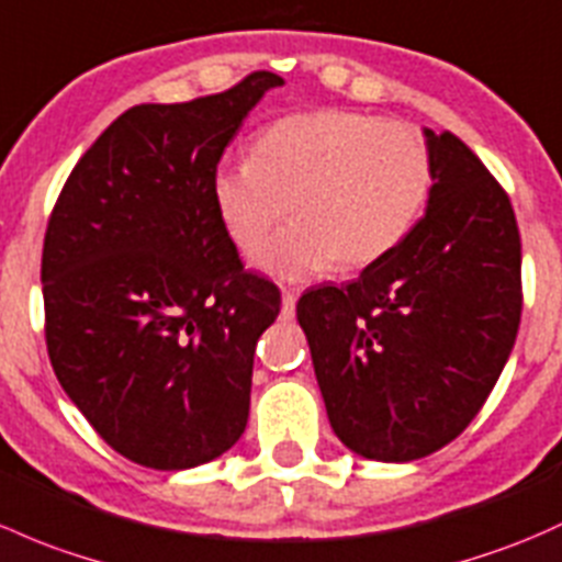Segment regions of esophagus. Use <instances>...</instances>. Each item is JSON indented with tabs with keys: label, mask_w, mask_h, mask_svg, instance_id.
Wrapping results in <instances>:
<instances>
[{
	"label": "esophagus",
	"mask_w": 562,
	"mask_h": 562,
	"mask_svg": "<svg viewBox=\"0 0 562 562\" xmlns=\"http://www.w3.org/2000/svg\"><path fill=\"white\" fill-rule=\"evenodd\" d=\"M296 301H299L296 291H282V312H280L282 321H291L293 312H296Z\"/></svg>",
	"instance_id": "esophagus-1"
}]
</instances>
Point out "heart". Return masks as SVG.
I'll return each mask as SVG.
<instances>
[{
    "label": "heart",
    "instance_id": "1",
    "mask_svg": "<svg viewBox=\"0 0 562 562\" xmlns=\"http://www.w3.org/2000/svg\"><path fill=\"white\" fill-rule=\"evenodd\" d=\"M428 145L406 123L345 110L288 115L266 126L252 158L223 161L210 196L223 228L250 250L285 215L296 221L263 241L250 263L299 282L334 263L363 269L404 241L428 202Z\"/></svg>",
    "mask_w": 562,
    "mask_h": 562
}]
</instances>
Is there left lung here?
<instances>
[{
	"mask_svg": "<svg viewBox=\"0 0 562 562\" xmlns=\"http://www.w3.org/2000/svg\"><path fill=\"white\" fill-rule=\"evenodd\" d=\"M434 167L423 221L347 285L299 299L341 445L409 463L458 439L515 347L519 232L509 196L454 134L423 128Z\"/></svg>",
	"mask_w": 562,
	"mask_h": 562,
	"instance_id": "8db88e82",
	"label": "left lung"
}]
</instances>
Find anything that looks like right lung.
I'll use <instances>...</instances> for the list:
<instances>
[{
    "instance_id": "1",
    "label": "right lung",
    "mask_w": 562,
    "mask_h": 562,
    "mask_svg": "<svg viewBox=\"0 0 562 562\" xmlns=\"http://www.w3.org/2000/svg\"><path fill=\"white\" fill-rule=\"evenodd\" d=\"M137 104L69 175L43 247L45 339L64 393L134 463L182 471L232 450L258 336L280 291L241 269L210 196L236 128L271 88Z\"/></svg>"
}]
</instances>
